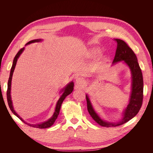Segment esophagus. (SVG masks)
I'll list each match as a JSON object with an SVG mask.
<instances>
[{"instance_id":"obj_1","label":"esophagus","mask_w":153,"mask_h":153,"mask_svg":"<svg viewBox=\"0 0 153 153\" xmlns=\"http://www.w3.org/2000/svg\"><path fill=\"white\" fill-rule=\"evenodd\" d=\"M75 83H76V84L77 86H78V87H82V86H84V84L85 82H84V80L83 79V78H77V79L76 80Z\"/></svg>"}]
</instances>
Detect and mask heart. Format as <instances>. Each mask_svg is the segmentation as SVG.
Wrapping results in <instances>:
<instances>
[{
	"label": "heart",
	"mask_w": 153,
	"mask_h": 153,
	"mask_svg": "<svg viewBox=\"0 0 153 153\" xmlns=\"http://www.w3.org/2000/svg\"><path fill=\"white\" fill-rule=\"evenodd\" d=\"M101 53V50L97 47L91 48L87 50V57L88 58H95L98 57ZM102 60H105V57H102Z\"/></svg>",
	"instance_id": "obj_1"
}]
</instances>
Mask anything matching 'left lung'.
I'll use <instances>...</instances> for the list:
<instances>
[{"label": "left lung", "mask_w": 153, "mask_h": 153, "mask_svg": "<svg viewBox=\"0 0 153 153\" xmlns=\"http://www.w3.org/2000/svg\"><path fill=\"white\" fill-rule=\"evenodd\" d=\"M114 40L117 44L112 64L123 61L129 67L131 74V94L129 103L123 112L122 118L117 122L106 121L103 119L93 108L89 96L87 94L85 95L87 110L91 116L100 126L106 128L120 126L133 118L139 112L143 100V76L136 55L124 41L119 39H114Z\"/></svg>", "instance_id": "obj_1"}]
</instances>
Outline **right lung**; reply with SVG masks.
<instances>
[{
    "label": "right lung",
    "mask_w": 153,
    "mask_h": 153,
    "mask_svg": "<svg viewBox=\"0 0 153 153\" xmlns=\"http://www.w3.org/2000/svg\"><path fill=\"white\" fill-rule=\"evenodd\" d=\"M43 39H34V40H31L30 41H29L28 43H27L25 45H29L31 43H36V42H41V41H42ZM25 48H23L22 49H20L19 50V52L17 53V54L15 55V58H14L13 60V65L11 69V71H10V78H9V80H8V83H7V103L9 105V106H10V108L11 110V112L15 114L16 117H18L19 118L20 120L24 122L25 124H27L30 126L32 127H34V128H41V129H45V128H48L49 127H50L51 126H52L53 124V123H55V120L57 119L58 115L59 114V112H60V109H61V105L63 102V101L66 98V96H68L69 94H70L71 92L73 91V87H74V83L73 82H71L68 83V84L64 87H63L62 89L60 91V93H61L62 94L60 96V98L59 99V100L57 101L56 106H55V109L54 111V113L53 114V115L52 117H51L49 119H48L47 121H45L43 123H41L39 124H30V123H26L24 119H23L19 115H18L16 112V111L14 109L13 107V101L11 100V81H12V77H13V72L14 70H15V66H16V64L18 61V59L19 58V57L20 56V55L22 53V52H24Z\"/></svg>",
    "instance_id": "1"
}]
</instances>
